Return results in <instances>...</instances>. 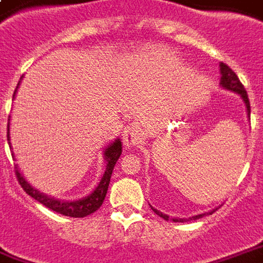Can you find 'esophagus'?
Listing matches in <instances>:
<instances>
[{
    "mask_svg": "<svg viewBox=\"0 0 263 263\" xmlns=\"http://www.w3.org/2000/svg\"><path fill=\"white\" fill-rule=\"evenodd\" d=\"M140 141V126L136 123H130L124 127L123 143L127 148L136 147Z\"/></svg>",
    "mask_w": 263,
    "mask_h": 263,
    "instance_id": "34e87169",
    "label": "esophagus"
}]
</instances>
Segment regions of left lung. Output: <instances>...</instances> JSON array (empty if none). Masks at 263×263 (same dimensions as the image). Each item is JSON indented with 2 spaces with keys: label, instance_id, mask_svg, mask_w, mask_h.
<instances>
[{
  "label": "left lung",
  "instance_id": "obj_1",
  "mask_svg": "<svg viewBox=\"0 0 263 263\" xmlns=\"http://www.w3.org/2000/svg\"><path fill=\"white\" fill-rule=\"evenodd\" d=\"M220 70H221V87L226 88V89H230V91H234L237 92V93H239L241 97H242V99H244L245 105H247V112H248V115H251V105H250V99H248V93H247V91H245L244 85H242V82L239 81V78L237 77V74L234 72L231 68H230L227 64H224V63H221L220 64ZM153 209V212L155 213V214H158L160 217H162L164 220H170V217L166 216V214H162L161 212H158L157 209L151 208ZM217 209H214L213 212L208 213V214H213V213L216 212ZM204 214H199V216H195V217H192L193 220H197V218H202ZM175 223H183L185 221V218H172Z\"/></svg>",
  "mask_w": 263,
  "mask_h": 263
}]
</instances>
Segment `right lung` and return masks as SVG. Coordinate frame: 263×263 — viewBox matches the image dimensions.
<instances>
[{
    "mask_svg": "<svg viewBox=\"0 0 263 263\" xmlns=\"http://www.w3.org/2000/svg\"><path fill=\"white\" fill-rule=\"evenodd\" d=\"M15 92H13V97H15ZM7 137L9 140V134ZM120 154H122V141L118 139L115 140V143L109 145L108 148L105 150V160L108 162V165H106L105 174H103L102 179L99 182L97 189L89 196L84 197L81 200H77V202H63V200H57L54 197L42 195L39 191L33 189L28 182L25 181L24 176L19 174L16 166H15V175H16L19 185L22 186L25 192L28 193L29 196L33 197L34 200L42 203L47 209H50V210L59 213V214H63V216H68V217H85V216H89L93 212H97L98 209L102 206L105 196H106V192H108V186L109 182H110L113 168H115V164L119 160Z\"/></svg>",
    "mask_w": 263,
    "mask_h": 263,
    "instance_id": "right-lung-1",
    "label": "right lung"
}]
</instances>
